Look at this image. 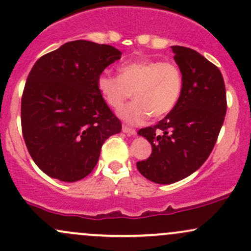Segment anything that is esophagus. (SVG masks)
Returning <instances> with one entry per match:
<instances>
[{
  "label": "esophagus",
  "mask_w": 251,
  "mask_h": 251,
  "mask_svg": "<svg viewBox=\"0 0 251 251\" xmlns=\"http://www.w3.org/2000/svg\"><path fill=\"white\" fill-rule=\"evenodd\" d=\"M123 132H124V133L127 134V135H135V134H137V131H135L134 128L128 127V126H126V125H123Z\"/></svg>",
  "instance_id": "34e87169"
}]
</instances>
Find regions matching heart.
<instances>
[{"instance_id":"1","label":"heart","mask_w":251,"mask_h":251,"mask_svg":"<svg viewBox=\"0 0 251 251\" xmlns=\"http://www.w3.org/2000/svg\"><path fill=\"white\" fill-rule=\"evenodd\" d=\"M97 87L105 102L119 108L131 97L132 101L119 111V117L129 124L145 123L150 116L162 118L177 105L183 91V76L174 62L137 60L123 63L119 75L102 72Z\"/></svg>"}]
</instances>
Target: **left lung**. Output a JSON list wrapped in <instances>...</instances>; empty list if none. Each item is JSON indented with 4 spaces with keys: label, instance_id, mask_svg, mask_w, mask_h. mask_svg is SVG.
Returning <instances> with one entry per match:
<instances>
[{
    "label": "left lung",
    "instance_id": "left-lung-1",
    "mask_svg": "<svg viewBox=\"0 0 251 251\" xmlns=\"http://www.w3.org/2000/svg\"><path fill=\"white\" fill-rule=\"evenodd\" d=\"M183 76L176 107L155 124L142 128L152 146L148 159L137 163L144 177L172 184L194 174L208 159L226 113V93L217 67L191 48L172 46Z\"/></svg>",
    "mask_w": 251,
    "mask_h": 251
}]
</instances>
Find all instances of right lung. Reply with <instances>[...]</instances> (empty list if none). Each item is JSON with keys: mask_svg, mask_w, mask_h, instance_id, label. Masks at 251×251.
<instances>
[{"mask_svg": "<svg viewBox=\"0 0 251 251\" xmlns=\"http://www.w3.org/2000/svg\"><path fill=\"white\" fill-rule=\"evenodd\" d=\"M122 57L108 45L76 40L40 57L21 100L22 134L40 169L61 181L92 172L102 144L122 123L97 87L98 76Z\"/></svg>", "mask_w": 251, "mask_h": 251, "instance_id": "obj_1", "label": "right lung"}]
</instances>
